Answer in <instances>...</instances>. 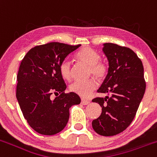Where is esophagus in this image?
<instances>
[{
    "mask_svg": "<svg viewBox=\"0 0 157 157\" xmlns=\"http://www.w3.org/2000/svg\"><path fill=\"white\" fill-rule=\"evenodd\" d=\"M90 103H91V101L87 100V99H84V98L82 99V104L83 105H87Z\"/></svg>",
    "mask_w": 157,
    "mask_h": 157,
    "instance_id": "obj_1",
    "label": "esophagus"
}]
</instances>
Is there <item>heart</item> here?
<instances>
[{
	"label": "heart",
	"instance_id": "heart-1",
	"mask_svg": "<svg viewBox=\"0 0 157 157\" xmlns=\"http://www.w3.org/2000/svg\"><path fill=\"white\" fill-rule=\"evenodd\" d=\"M75 59L79 62L85 63L89 66L90 72L98 79L105 78L108 74V66L100 62V55L96 51L89 47L82 48L76 52ZM59 72L61 76L66 80L71 78V63L68 60H64L59 66ZM97 87L94 79L89 78L85 81H75L70 85L72 92L78 94L82 98H88Z\"/></svg>",
	"mask_w": 157,
	"mask_h": 157
}]
</instances>
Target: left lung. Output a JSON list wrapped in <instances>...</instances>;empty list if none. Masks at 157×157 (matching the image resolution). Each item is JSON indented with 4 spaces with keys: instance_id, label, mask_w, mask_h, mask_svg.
I'll list each match as a JSON object with an SVG mask.
<instances>
[{
    "instance_id": "obj_1",
    "label": "left lung",
    "mask_w": 157,
    "mask_h": 157,
    "mask_svg": "<svg viewBox=\"0 0 157 157\" xmlns=\"http://www.w3.org/2000/svg\"><path fill=\"white\" fill-rule=\"evenodd\" d=\"M102 49L108 60V75L98 92L105 98H96L102 112L92 121L94 131L109 136L124 131L133 121L146 90L144 66L130 48L106 43Z\"/></svg>"
}]
</instances>
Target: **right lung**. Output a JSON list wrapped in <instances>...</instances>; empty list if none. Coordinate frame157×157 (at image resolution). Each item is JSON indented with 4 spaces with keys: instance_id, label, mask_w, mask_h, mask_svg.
<instances>
[{
    "instance_id": "obj_1",
    "label": "right lung",
    "mask_w": 157,
    "mask_h": 157,
    "mask_svg": "<svg viewBox=\"0 0 157 157\" xmlns=\"http://www.w3.org/2000/svg\"><path fill=\"white\" fill-rule=\"evenodd\" d=\"M81 45L57 42L32 48L22 59L18 71L16 96L29 126L43 135H54L65 128L69 108L81 99L74 92L65 93L66 85L59 72L65 59ZM52 93L59 94L52 99Z\"/></svg>"
}]
</instances>
